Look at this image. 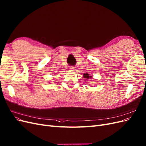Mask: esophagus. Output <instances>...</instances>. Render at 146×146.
Listing matches in <instances>:
<instances>
[{"mask_svg": "<svg viewBox=\"0 0 146 146\" xmlns=\"http://www.w3.org/2000/svg\"><path fill=\"white\" fill-rule=\"evenodd\" d=\"M69 70H70V71H72V72H74V71H76V68H74V67H70V68H69Z\"/></svg>", "mask_w": 146, "mask_h": 146, "instance_id": "34e87169", "label": "esophagus"}]
</instances>
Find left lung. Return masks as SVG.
Segmentation results:
<instances>
[{"label": "left lung", "mask_w": 146, "mask_h": 146, "mask_svg": "<svg viewBox=\"0 0 146 146\" xmlns=\"http://www.w3.org/2000/svg\"><path fill=\"white\" fill-rule=\"evenodd\" d=\"M83 77L85 78H91V76H90L89 74H88L87 73H85L83 74Z\"/></svg>", "instance_id": "8db88e82"}]
</instances>
